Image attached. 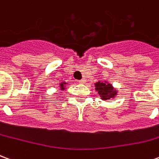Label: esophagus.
<instances>
[{
	"label": "esophagus",
	"mask_w": 159,
	"mask_h": 159,
	"mask_svg": "<svg viewBox=\"0 0 159 159\" xmlns=\"http://www.w3.org/2000/svg\"><path fill=\"white\" fill-rule=\"evenodd\" d=\"M85 82H86V80H85V79H82V80H80V81H79L80 83H84Z\"/></svg>",
	"instance_id": "esophagus-1"
}]
</instances>
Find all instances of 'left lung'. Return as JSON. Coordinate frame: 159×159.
<instances>
[{"mask_svg": "<svg viewBox=\"0 0 159 159\" xmlns=\"http://www.w3.org/2000/svg\"><path fill=\"white\" fill-rule=\"evenodd\" d=\"M94 87H95V90L101 98V100H107L113 99L117 94V90L114 89L113 86L111 83H107V81L95 83Z\"/></svg>", "mask_w": 159, "mask_h": 159, "instance_id": "8db88e82", "label": "left lung"}]
</instances>
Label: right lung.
Instances as JSON below:
<instances>
[{"instance_id":"1","label":"right lung","mask_w":159,"mask_h":159,"mask_svg":"<svg viewBox=\"0 0 159 159\" xmlns=\"http://www.w3.org/2000/svg\"><path fill=\"white\" fill-rule=\"evenodd\" d=\"M66 84H67V83H66V82H62V83H59V87H60V89L65 90V89H66Z\"/></svg>"}]
</instances>
